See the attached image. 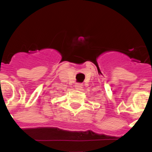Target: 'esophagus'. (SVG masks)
<instances>
[{
  "label": "esophagus",
  "instance_id": "obj_1",
  "mask_svg": "<svg viewBox=\"0 0 152 152\" xmlns=\"http://www.w3.org/2000/svg\"><path fill=\"white\" fill-rule=\"evenodd\" d=\"M75 87H76V88H77V89H81V88H83V84L80 83H76Z\"/></svg>",
  "mask_w": 152,
  "mask_h": 152
}]
</instances>
